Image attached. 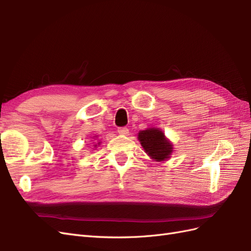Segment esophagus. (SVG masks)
I'll return each mask as SVG.
<instances>
[{"label": "esophagus", "instance_id": "1", "mask_svg": "<svg viewBox=\"0 0 251 251\" xmlns=\"http://www.w3.org/2000/svg\"><path fill=\"white\" fill-rule=\"evenodd\" d=\"M117 132L120 134V135H127L128 134V128L124 126V127H118Z\"/></svg>", "mask_w": 251, "mask_h": 251}]
</instances>
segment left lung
I'll list each match as a JSON object with an SVG mask.
<instances>
[{
  "label": "left lung",
  "instance_id": "obj_1",
  "mask_svg": "<svg viewBox=\"0 0 251 251\" xmlns=\"http://www.w3.org/2000/svg\"><path fill=\"white\" fill-rule=\"evenodd\" d=\"M138 139L146 153L155 161L168 160L173 153V144L165 138L163 132L157 127L140 131Z\"/></svg>",
  "mask_w": 251,
  "mask_h": 251
}]
</instances>
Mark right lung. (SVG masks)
I'll return each mask as SVG.
<instances>
[{
  "mask_svg": "<svg viewBox=\"0 0 251 251\" xmlns=\"http://www.w3.org/2000/svg\"><path fill=\"white\" fill-rule=\"evenodd\" d=\"M95 137H97V136H95ZM94 147H97V144H95V146Z\"/></svg>",
  "mask_w": 251,
  "mask_h": 251,
  "instance_id": "right-lung-1",
  "label": "right lung"
}]
</instances>
